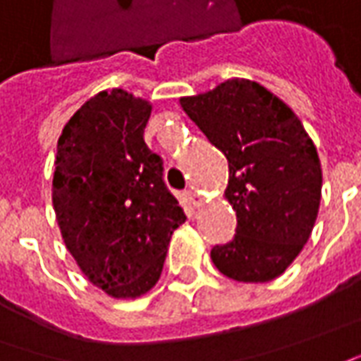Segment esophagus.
<instances>
[{
	"label": "esophagus",
	"instance_id": "34e87169",
	"mask_svg": "<svg viewBox=\"0 0 361 361\" xmlns=\"http://www.w3.org/2000/svg\"><path fill=\"white\" fill-rule=\"evenodd\" d=\"M188 197H190V201L197 207V205H201V201H203V195H201L200 191L195 190H190L188 191Z\"/></svg>",
	"mask_w": 361,
	"mask_h": 361
}]
</instances>
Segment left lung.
Returning <instances> with one entry per match:
<instances>
[{"label":"left lung","instance_id":"left-lung-1","mask_svg":"<svg viewBox=\"0 0 361 361\" xmlns=\"http://www.w3.org/2000/svg\"><path fill=\"white\" fill-rule=\"evenodd\" d=\"M181 109L229 161L225 200L237 213L233 241L212 261L239 283H269L302 251L316 223L322 170L302 122L271 90L231 78Z\"/></svg>","mask_w":361,"mask_h":361}]
</instances>
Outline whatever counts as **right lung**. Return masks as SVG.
I'll use <instances>...</instances> for the list:
<instances>
[{
    "label": "right lung",
    "mask_w": 361,
    "mask_h": 361,
    "mask_svg": "<svg viewBox=\"0 0 361 361\" xmlns=\"http://www.w3.org/2000/svg\"><path fill=\"white\" fill-rule=\"evenodd\" d=\"M152 104L102 90L71 116L57 142L53 207L63 241L90 283L138 298L158 283L185 213L144 142Z\"/></svg>",
    "instance_id": "obj_1"
}]
</instances>
